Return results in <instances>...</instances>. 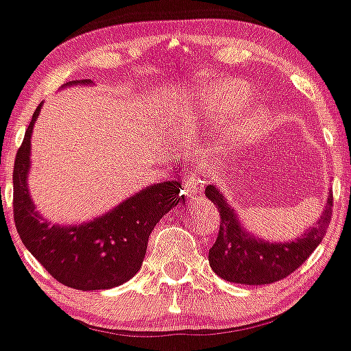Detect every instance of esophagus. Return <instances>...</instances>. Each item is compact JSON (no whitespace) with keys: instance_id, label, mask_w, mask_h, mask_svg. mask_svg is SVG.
Returning <instances> with one entry per match:
<instances>
[{"instance_id":"34e87169","label":"esophagus","mask_w":351,"mask_h":351,"mask_svg":"<svg viewBox=\"0 0 351 351\" xmlns=\"http://www.w3.org/2000/svg\"><path fill=\"white\" fill-rule=\"evenodd\" d=\"M199 182L196 178H189L188 181L184 182V188H182V195L186 196V198H196V195H198L199 191Z\"/></svg>"}]
</instances>
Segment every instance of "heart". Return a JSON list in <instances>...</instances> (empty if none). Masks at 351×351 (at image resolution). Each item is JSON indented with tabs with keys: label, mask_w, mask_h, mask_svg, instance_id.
I'll list each match as a JSON object with an SVG mask.
<instances>
[{
	"label": "heart",
	"mask_w": 351,
	"mask_h": 351,
	"mask_svg": "<svg viewBox=\"0 0 351 351\" xmlns=\"http://www.w3.org/2000/svg\"><path fill=\"white\" fill-rule=\"evenodd\" d=\"M253 93L246 82L238 79H220L199 88L195 95V106L203 123L230 122L226 138L220 143V153L236 155L245 146L253 145L267 134L272 122L265 105H252Z\"/></svg>",
	"instance_id": "heart-1"
}]
</instances>
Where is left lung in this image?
<instances>
[{
  "instance_id": "obj_1",
  "label": "left lung",
  "mask_w": 351,
  "mask_h": 351,
  "mask_svg": "<svg viewBox=\"0 0 351 351\" xmlns=\"http://www.w3.org/2000/svg\"><path fill=\"white\" fill-rule=\"evenodd\" d=\"M205 195L220 212L219 234L208 250V263L219 278L236 285L260 286L288 278L320 245L332 215V191H329L313 228L291 241L269 243L243 228L236 210L217 186H206Z\"/></svg>"
}]
</instances>
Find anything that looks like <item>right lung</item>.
I'll use <instances>...</instances> for the list:
<instances>
[{"label":"right lung","mask_w":351,"mask_h":351,"mask_svg":"<svg viewBox=\"0 0 351 351\" xmlns=\"http://www.w3.org/2000/svg\"><path fill=\"white\" fill-rule=\"evenodd\" d=\"M91 84V79L65 86ZM41 105L36 108L13 165V219L25 248L62 285L81 291L123 285L141 269L148 238L158 220L179 202L181 184H152L123 199L105 215L79 223L58 226L39 215L29 195L31 136Z\"/></svg>","instance_id":"right-lung-1"}]
</instances>
